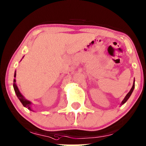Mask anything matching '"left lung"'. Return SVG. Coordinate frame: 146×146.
I'll return each mask as SVG.
<instances>
[{
  "label": "left lung",
  "instance_id": "left-lung-1",
  "mask_svg": "<svg viewBox=\"0 0 146 146\" xmlns=\"http://www.w3.org/2000/svg\"><path fill=\"white\" fill-rule=\"evenodd\" d=\"M134 87H135V80H134V82H133V86H132L131 89L130 90V91L128 92L127 94V95L125 96V97L124 98L123 101H122V103H121V105H123V104H124L125 103V102H126L127 101V100H128V98L130 97V96H131V93H132V92H133V89H134Z\"/></svg>",
  "mask_w": 146,
  "mask_h": 146
}]
</instances>
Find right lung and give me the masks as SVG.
<instances>
[{"mask_svg": "<svg viewBox=\"0 0 146 146\" xmlns=\"http://www.w3.org/2000/svg\"><path fill=\"white\" fill-rule=\"evenodd\" d=\"M14 77H16V73L15 74ZM15 82H16V80H15V79H14V81H13V87H14L15 92V93H16L17 96L18 98L19 99L21 103L23 104V105L25 107L27 108L28 109H29V110L31 111V108H30V105H31V103L29 101H27V99H25V98H24V96H23L21 94V92H19V90L18 87H17V86Z\"/></svg>", "mask_w": 146, "mask_h": 146, "instance_id": "obj_1", "label": "right lung"}]
</instances>
